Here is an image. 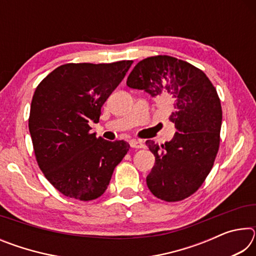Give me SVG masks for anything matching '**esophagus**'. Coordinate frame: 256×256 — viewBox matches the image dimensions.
<instances>
[{
    "label": "esophagus",
    "mask_w": 256,
    "mask_h": 256,
    "mask_svg": "<svg viewBox=\"0 0 256 256\" xmlns=\"http://www.w3.org/2000/svg\"><path fill=\"white\" fill-rule=\"evenodd\" d=\"M130 144H131V146H132V148H134V149H141V148H144V142L138 141V140L130 141Z\"/></svg>",
    "instance_id": "esophagus-1"
}]
</instances>
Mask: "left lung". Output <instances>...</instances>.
<instances>
[{
  "mask_svg": "<svg viewBox=\"0 0 256 256\" xmlns=\"http://www.w3.org/2000/svg\"><path fill=\"white\" fill-rule=\"evenodd\" d=\"M126 84L170 106L177 132L164 144L146 142L156 157L146 185L160 200H184L203 184L218 154L222 110L216 90L200 68L168 55L140 60Z\"/></svg>",
  "mask_w": 256,
  "mask_h": 256,
  "instance_id": "obj_1",
  "label": "left lung"
}]
</instances>
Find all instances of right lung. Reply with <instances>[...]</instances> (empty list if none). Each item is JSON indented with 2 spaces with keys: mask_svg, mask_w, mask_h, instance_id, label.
Returning <instances> with one entry per match:
<instances>
[{
  "mask_svg": "<svg viewBox=\"0 0 256 256\" xmlns=\"http://www.w3.org/2000/svg\"><path fill=\"white\" fill-rule=\"evenodd\" d=\"M133 60L68 63L37 86L29 115L38 166L63 196L92 201L105 192L115 167L128 154L126 141H107L90 132L102 107Z\"/></svg>",
  "mask_w": 256,
  "mask_h": 256,
  "instance_id": "right-lung-1",
  "label": "right lung"
}]
</instances>
